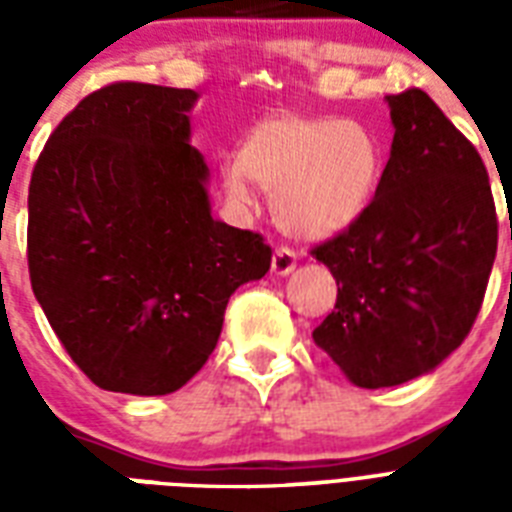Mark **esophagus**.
Here are the masks:
<instances>
[{
    "instance_id": "1",
    "label": "esophagus",
    "mask_w": 512,
    "mask_h": 512,
    "mask_svg": "<svg viewBox=\"0 0 512 512\" xmlns=\"http://www.w3.org/2000/svg\"><path fill=\"white\" fill-rule=\"evenodd\" d=\"M297 268V255L295 249L289 247H279L276 252H273V260H271V271L276 273V276H287V273H292Z\"/></svg>"
}]
</instances>
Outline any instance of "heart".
I'll use <instances>...</instances> for the list:
<instances>
[{"label":"heart","mask_w":512,"mask_h":512,"mask_svg":"<svg viewBox=\"0 0 512 512\" xmlns=\"http://www.w3.org/2000/svg\"><path fill=\"white\" fill-rule=\"evenodd\" d=\"M382 177V143L356 119L273 114L249 130L239 162L225 164V196L255 209V182L271 193L273 217L295 239L319 241L356 223Z\"/></svg>","instance_id":"1"}]
</instances>
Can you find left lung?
I'll use <instances>...</instances> for the list:
<instances>
[{
    "label": "left lung",
    "mask_w": 512,
    "mask_h": 512,
    "mask_svg": "<svg viewBox=\"0 0 512 512\" xmlns=\"http://www.w3.org/2000/svg\"><path fill=\"white\" fill-rule=\"evenodd\" d=\"M385 100L396 135L372 204L311 249L337 281L313 340L358 388L409 382L460 348L497 255L476 146L417 87Z\"/></svg>",
    "instance_id": "1"
}]
</instances>
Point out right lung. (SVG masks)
<instances>
[{
	"mask_svg": "<svg viewBox=\"0 0 512 512\" xmlns=\"http://www.w3.org/2000/svg\"><path fill=\"white\" fill-rule=\"evenodd\" d=\"M193 90L114 82L47 140L28 185V276L98 388L167 396L215 350L228 297L271 268L260 233L212 217L188 143Z\"/></svg>",
	"mask_w": 512,
	"mask_h": 512,
	"instance_id": "right-lung-1",
	"label": "right lung"
}]
</instances>
